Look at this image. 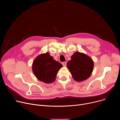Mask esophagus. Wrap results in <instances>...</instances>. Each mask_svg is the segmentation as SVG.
I'll return each mask as SVG.
<instances>
[{
	"instance_id": "obj_1",
	"label": "esophagus",
	"mask_w": 120,
	"mask_h": 120,
	"mask_svg": "<svg viewBox=\"0 0 120 120\" xmlns=\"http://www.w3.org/2000/svg\"><path fill=\"white\" fill-rule=\"evenodd\" d=\"M62 64H63V66H64V67H65V66H66V63L65 62H63V63H62Z\"/></svg>"
}]
</instances>
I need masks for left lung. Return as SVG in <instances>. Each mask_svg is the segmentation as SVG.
<instances>
[{"label":"left lung","instance_id":"1","mask_svg":"<svg viewBox=\"0 0 120 120\" xmlns=\"http://www.w3.org/2000/svg\"><path fill=\"white\" fill-rule=\"evenodd\" d=\"M67 63V67L73 79L81 82L87 79L91 75L94 66L93 59L83 53L76 52Z\"/></svg>","mask_w":120,"mask_h":120}]
</instances>
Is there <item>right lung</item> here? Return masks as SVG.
Returning a JSON list of instances; mask_svg holds the SVG:
<instances>
[{
  "label": "right lung",
  "instance_id": "1",
  "mask_svg": "<svg viewBox=\"0 0 120 120\" xmlns=\"http://www.w3.org/2000/svg\"><path fill=\"white\" fill-rule=\"evenodd\" d=\"M62 64L54 59L48 52L41 54L34 60L32 71L36 78L46 83L55 81Z\"/></svg>",
  "mask_w": 120,
  "mask_h": 120
}]
</instances>
